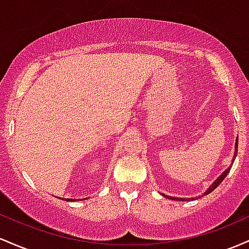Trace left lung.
<instances>
[{"label": "left lung", "instance_id": "8db88e82", "mask_svg": "<svg viewBox=\"0 0 249 249\" xmlns=\"http://www.w3.org/2000/svg\"><path fill=\"white\" fill-rule=\"evenodd\" d=\"M236 154H237V139H236V142H235V153H234V159H233V162H234V160H235V156H236ZM231 167H230V168H227V169H226L225 172H223L222 174L220 175V177L217 178L216 180H215L213 183H212L211 187H209V188L207 189V191H206L205 193H203V195H207V194H209V193H211V192H213L214 189L216 188V187L219 186L220 183H221L223 180H225V178L227 177V174H228V173H230V170H231ZM166 197H168V199H172V200H182V201L187 200V199H178V197H172V196H167V195H166Z\"/></svg>", "mask_w": 249, "mask_h": 249}]
</instances>
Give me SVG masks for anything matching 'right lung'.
Instances as JSON below:
<instances>
[{"label": "right lung", "mask_w": 249, "mask_h": 249, "mask_svg": "<svg viewBox=\"0 0 249 249\" xmlns=\"http://www.w3.org/2000/svg\"><path fill=\"white\" fill-rule=\"evenodd\" d=\"M60 199H62V197H60ZM66 201H75L74 199H67Z\"/></svg>", "instance_id": "obj_1"}]
</instances>
